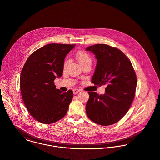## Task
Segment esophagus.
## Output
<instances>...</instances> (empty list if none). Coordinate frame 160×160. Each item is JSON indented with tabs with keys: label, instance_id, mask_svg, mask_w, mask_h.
Wrapping results in <instances>:
<instances>
[{
	"label": "esophagus",
	"instance_id": "obj_1",
	"mask_svg": "<svg viewBox=\"0 0 160 160\" xmlns=\"http://www.w3.org/2000/svg\"><path fill=\"white\" fill-rule=\"evenodd\" d=\"M80 90L78 89H73V92L74 94H76L77 93H78V92H80Z\"/></svg>",
	"mask_w": 160,
	"mask_h": 160
}]
</instances>
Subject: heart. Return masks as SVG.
I'll list each match as a JSON object with an SVG mask.
<instances>
[{
	"mask_svg": "<svg viewBox=\"0 0 160 160\" xmlns=\"http://www.w3.org/2000/svg\"><path fill=\"white\" fill-rule=\"evenodd\" d=\"M76 58L79 64L83 67L85 65L91 64V58L88 53L85 52H78L76 54ZM69 63V60L66 59L64 64V68H66Z\"/></svg>",
	"mask_w": 160,
	"mask_h": 160,
	"instance_id": "heart-1",
	"label": "heart"
}]
</instances>
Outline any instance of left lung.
Returning a JSON list of instances; mask_svg holds the SVG:
<instances>
[{"label": "left lung", "mask_w": 160, "mask_h": 160, "mask_svg": "<svg viewBox=\"0 0 160 160\" xmlns=\"http://www.w3.org/2000/svg\"><path fill=\"white\" fill-rule=\"evenodd\" d=\"M86 51L91 52L97 59L91 82L106 85L104 94L88 92L87 115L97 124H114L124 117L133 101L137 85L136 73L129 59L116 48L96 44L87 47Z\"/></svg>", "instance_id": "8db88e82"}]
</instances>
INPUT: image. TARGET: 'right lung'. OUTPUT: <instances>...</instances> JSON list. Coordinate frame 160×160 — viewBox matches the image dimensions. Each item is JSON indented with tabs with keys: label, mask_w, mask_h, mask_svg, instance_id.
Returning <instances> with one entry per match:
<instances>
[{
	"label": "right lung",
	"mask_w": 160,
	"mask_h": 160,
	"mask_svg": "<svg viewBox=\"0 0 160 160\" xmlns=\"http://www.w3.org/2000/svg\"><path fill=\"white\" fill-rule=\"evenodd\" d=\"M75 45L48 44L31 54L20 76L22 100L38 122L51 124L62 118L68 110L73 91L62 92L54 80L62 76L64 59Z\"/></svg>",
	"instance_id": "1"
}]
</instances>
